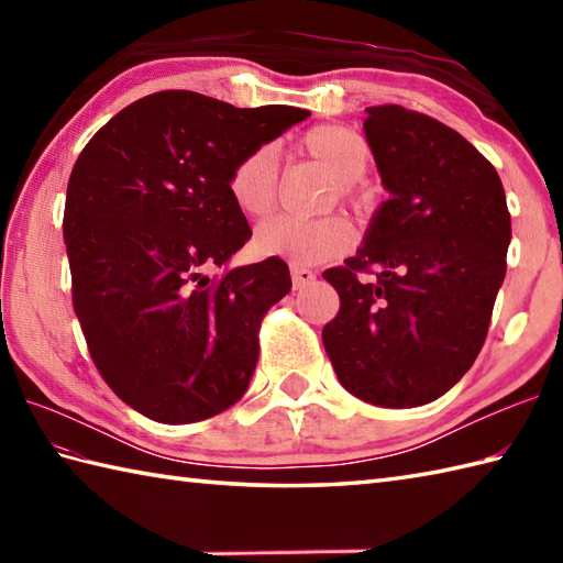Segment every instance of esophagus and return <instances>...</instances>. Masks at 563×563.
<instances>
[{"instance_id": "obj_1", "label": "esophagus", "mask_w": 563, "mask_h": 563, "mask_svg": "<svg viewBox=\"0 0 563 563\" xmlns=\"http://www.w3.org/2000/svg\"><path fill=\"white\" fill-rule=\"evenodd\" d=\"M290 273H292L295 288H307L309 283L317 280V273L309 271V268H302V266H290Z\"/></svg>"}]
</instances>
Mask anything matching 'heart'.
I'll list each match as a JSON object with an SVG mask.
<instances>
[{
    "mask_svg": "<svg viewBox=\"0 0 563 563\" xmlns=\"http://www.w3.org/2000/svg\"><path fill=\"white\" fill-rule=\"evenodd\" d=\"M297 150L333 178V188L321 202V210H331L336 202L355 214L367 210L369 198L361 186V178L373 162V150L357 130L336 123L317 125L300 137ZM227 190L246 218H268L280 198V166L275 150L261 145L246 152L232 166ZM351 244L353 230L341 214H321L314 220L275 218L263 222L254 236V246L261 256L288 258L295 266L331 261L345 254Z\"/></svg>",
    "mask_w": 563,
    "mask_h": 563,
    "instance_id": "b5f03b06",
    "label": "heart"
}]
</instances>
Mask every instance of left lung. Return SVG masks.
Here are the masks:
<instances>
[{
  "instance_id": "left-lung-1",
  "label": "left lung",
  "mask_w": 563,
  "mask_h": 563,
  "mask_svg": "<svg viewBox=\"0 0 563 563\" xmlns=\"http://www.w3.org/2000/svg\"><path fill=\"white\" fill-rule=\"evenodd\" d=\"M365 135L391 198L357 254L324 271L341 309L321 341L357 399L411 409L457 385L479 355L510 212L494 164L435 118L369 106Z\"/></svg>"
}]
</instances>
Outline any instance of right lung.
<instances>
[{"label":"right lung","mask_w":563,"mask_h":563,"mask_svg":"<svg viewBox=\"0 0 563 563\" xmlns=\"http://www.w3.org/2000/svg\"><path fill=\"white\" fill-rule=\"evenodd\" d=\"M307 115L157 91L75 162L63 220L71 305L106 385L152 421L196 423L246 391L261 321L292 288L288 263L206 271L251 236L227 190L232 166Z\"/></svg>","instance_id":"1"}]
</instances>
